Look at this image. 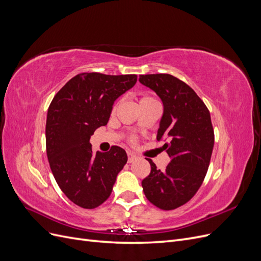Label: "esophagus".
<instances>
[{
    "mask_svg": "<svg viewBox=\"0 0 261 261\" xmlns=\"http://www.w3.org/2000/svg\"><path fill=\"white\" fill-rule=\"evenodd\" d=\"M127 156H128V160H127L128 163H132V162H134V161L137 159V155L134 154L133 152H127Z\"/></svg>",
    "mask_w": 261,
    "mask_h": 261,
    "instance_id": "34e87169",
    "label": "esophagus"
}]
</instances>
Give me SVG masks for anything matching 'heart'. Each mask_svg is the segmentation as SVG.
Returning <instances> with one entry per match:
<instances>
[{
  "label": "heart",
  "instance_id": "b5f03b06",
  "mask_svg": "<svg viewBox=\"0 0 261 261\" xmlns=\"http://www.w3.org/2000/svg\"><path fill=\"white\" fill-rule=\"evenodd\" d=\"M150 99H152V98H150V97H148V96H144V97L140 98L139 101H146V100H150ZM114 108H115V106H114Z\"/></svg>",
  "mask_w": 261,
  "mask_h": 261
}]
</instances>
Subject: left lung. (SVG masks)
I'll return each mask as SVG.
<instances>
[{
    "mask_svg": "<svg viewBox=\"0 0 261 261\" xmlns=\"http://www.w3.org/2000/svg\"><path fill=\"white\" fill-rule=\"evenodd\" d=\"M139 82L163 102L156 139L165 140L162 149L171 159L164 171L147 159L151 171L141 185L155 207L173 210L193 198L207 174L215 145L210 112L191 87L170 74L140 75Z\"/></svg>",
    "mask_w": 261,
    "mask_h": 261,
    "instance_id": "8db88e82",
    "label": "left lung"
}]
</instances>
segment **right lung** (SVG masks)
Wrapping results in <instances>:
<instances>
[{
  "mask_svg": "<svg viewBox=\"0 0 261 261\" xmlns=\"http://www.w3.org/2000/svg\"><path fill=\"white\" fill-rule=\"evenodd\" d=\"M136 82V75L82 73L63 86L51 102L46 155L58 185L77 206L94 209L103 203L127 162L121 147L93 152L89 140L94 130L108 124L114 101Z\"/></svg>",
  "mask_w": 261,
  "mask_h": 261,
  "instance_id": "1",
  "label": "right lung"
}]
</instances>
